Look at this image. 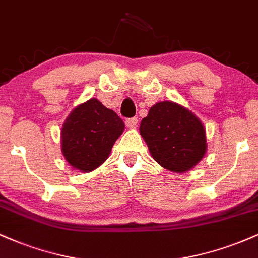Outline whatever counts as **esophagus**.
<instances>
[{
    "mask_svg": "<svg viewBox=\"0 0 258 258\" xmlns=\"http://www.w3.org/2000/svg\"><path fill=\"white\" fill-rule=\"evenodd\" d=\"M138 125V119L137 117H131V119L126 120V126L130 127V128H133Z\"/></svg>",
    "mask_w": 258,
    "mask_h": 258,
    "instance_id": "1",
    "label": "esophagus"
}]
</instances>
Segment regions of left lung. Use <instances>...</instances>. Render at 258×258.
Here are the masks:
<instances>
[{
    "label": "left lung",
    "instance_id": "8db88e82",
    "mask_svg": "<svg viewBox=\"0 0 258 258\" xmlns=\"http://www.w3.org/2000/svg\"><path fill=\"white\" fill-rule=\"evenodd\" d=\"M153 159L172 172H186L206 153V132L190 110L166 100L154 104L139 126Z\"/></svg>",
    "mask_w": 258,
    "mask_h": 258
}]
</instances>
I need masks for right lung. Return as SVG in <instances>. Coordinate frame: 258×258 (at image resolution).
<instances>
[{"label":"right lung","mask_w":258,"mask_h":258,"mask_svg":"<svg viewBox=\"0 0 258 258\" xmlns=\"http://www.w3.org/2000/svg\"><path fill=\"white\" fill-rule=\"evenodd\" d=\"M123 130L125 123L116 112L91 98L76 106L64 121L61 152L75 170L91 172L109 158Z\"/></svg>","instance_id":"right-lung-1"}]
</instances>
